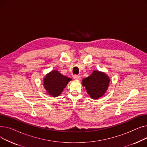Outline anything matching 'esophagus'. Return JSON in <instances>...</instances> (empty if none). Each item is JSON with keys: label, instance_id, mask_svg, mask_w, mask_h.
Listing matches in <instances>:
<instances>
[{"label": "esophagus", "instance_id": "34e87169", "mask_svg": "<svg viewBox=\"0 0 147 147\" xmlns=\"http://www.w3.org/2000/svg\"><path fill=\"white\" fill-rule=\"evenodd\" d=\"M73 79L74 80H80V76L79 75H74Z\"/></svg>", "mask_w": 147, "mask_h": 147}]
</instances>
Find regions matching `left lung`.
Segmentation results:
<instances>
[{
  "label": "left lung",
  "instance_id": "1",
  "mask_svg": "<svg viewBox=\"0 0 147 147\" xmlns=\"http://www.w3.org/2000/svg\"><path fill=\"white\" fill-rule=\"evenodd\" d=\"M109 77L103 72L93 71L90 76L82 80V84L85 86L91 98L96 99L105 93L110 83Z\"/></svg>",
  "mask_w": 147,
  "mask_h": 147
}]
</instances>
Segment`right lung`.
I'll return each mask as SVG.
<instances>
[{"mask_svg":"<svg viewBox=\"0 0 147 147\" xmlns=\"http://www.w3.org/2000/svg\"><path fill=\"white\" fill-rule=\"evenodd\" d=\"M71 79L61 74L57 70H53L43 79V86L46 92L53 96H59Z\"/></svg>","mask_w":147,"mask_h":147,"instance_id":"obj_1","label":"right lung"}]
</instances>
